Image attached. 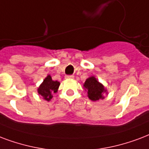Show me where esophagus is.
Wrapping results in <instances>:
<instances>
[{
    "instance_id": "1",
    "label": "esophagus",
    "mask_w": 149,
    "mask_h": 149,
    "mask_svg": "<svg viewBox=\"0 0 149 149\" xmlns=\"http://www.w3.org/2000/svg\"><path fill=\"white\" fill-rule=\"evenodd\" d=\"M74 76L73 75H70V76H65V79H73Z\"/></svg>"
}]
</instances>
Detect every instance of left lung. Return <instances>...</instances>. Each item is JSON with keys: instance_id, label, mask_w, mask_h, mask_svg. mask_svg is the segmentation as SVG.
Instances as JSON below:
<instances>
[{"instance_id": "left-lung-1", "label": "left lung", "mask_w": 149, "mask_h": 149, "mask_svg": "<svg viewBox=\"0 0 149 149\" xmlns=\"http://www.w3.org/2000/svg\"><path fill=\"white\" fill-rule=\"evenodd\" d=\"M84 88L87 92V97L94 102L104 99V95H108L107 89L94 76L86 79L84 84Z\"/></svg>"}]
</instances>
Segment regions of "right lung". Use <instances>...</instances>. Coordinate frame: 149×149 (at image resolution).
<instances>
[{
	"mask_svg": "<svg viewBox=\"0 0 149 149\" xmlns=\"http://www.w3.org/2000/svg\"><path fill=\"white\" fill-rule=\"evenodd\" d=\"M59 86L60 82L57 80H53L51 75H47V77L41 83V84L37 88V92L40 95H41L44 100L49 102L53 97L54 93L58 92Z\"/></svg>",
	"mask_w": 149,
	"mask_h": 149,
	"instance_id": "right-lung-1",
	"label": "right lung"
}]
</instances>
